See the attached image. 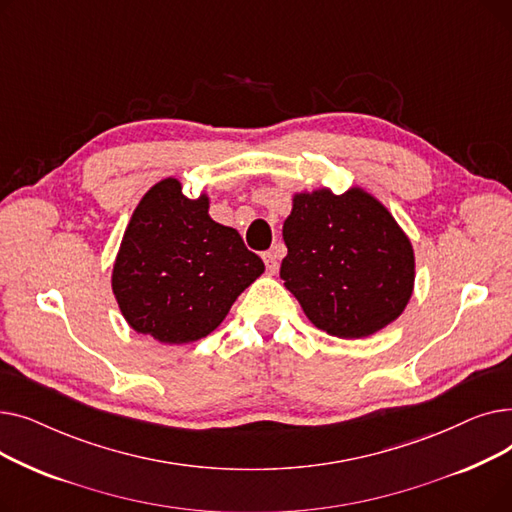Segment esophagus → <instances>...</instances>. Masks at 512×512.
Instances as JSON below:
<instances>
[{"label": "esophagus", "mask_w": 512, "mask_h": 512, "mask_svg": "<svg viewBox=\"0 0 512 512\" xmlns=\"http://www.w3.org/2000/svg\"><path fill=\"white\" fill-rule=\"evenodd\" d=\"M263 263H265V270H267V274H276L278 272V257H276V253L274 251H267V253H263Z\"/></svg>", "instance_id": "1"}]
</instances>
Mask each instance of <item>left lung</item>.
I'll return each instance as SVG.
<instances>
[{"mask_svg":"<svg viewBox=\"0 0 512 512\" xmlns=\"http://www.w3.org/2000/svg\"><path fill=\"white\" fill-rule=\"evenodd\" d=\"M282 236L288 255L280 278L315 328L367 338L405 311L415 284L413 245L363 188L297 193Z\"/></svg>","mask_w":512,"mask_h":512,"instance_id":"8db88e82","label":"left lung"}]
</instances>
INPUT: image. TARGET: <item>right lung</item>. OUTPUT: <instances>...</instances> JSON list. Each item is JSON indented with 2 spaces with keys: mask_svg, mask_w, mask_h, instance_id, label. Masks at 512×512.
Returning <instances> with one entry per match:
<instances>
[{
  "mask_svg": "<svg viewBox=\"0 0 512 512\" xmlns=\"http://www.w3.org/2000/svg\"><path fill=\"white\" fill-rule=\"evenodd\" d=\"M263 270L234 228L209 218L205 193L188 199L180 180L164 178L132 213L112 290L132 330L164 344H188L218 328Z\"/></svg>",
  "mask_w": 512,
  "mask_h": 512,
  "instance_id": "right-lung-1",
  "label": "right lung"
}]
</instances>
